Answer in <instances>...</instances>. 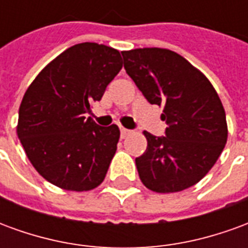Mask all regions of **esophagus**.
<instances>
[{
	"mask_svg": "<svg viewBox=\"0 0 248 248\" xmlns=\"http://www.w3.org/2000/svg\"><path fill=\"white\" fill-rule=\"evenodd\" d=\"M119 130H121V138H124V137H127V135L131 133V130L126 129V127H122V126L119 127Z\"/></svg>",
	"mask_w": 248,
	"mask_h": 248,
	"instance_id": "1",
	"label": "esophagus"
}]
</instances>
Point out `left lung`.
I'll list each match as a JSON object with an SVG mask.
<instances>
[{"instance_id": "left-lung-1", "label": "left lung", "mask_w": 248, "mask_h": 248, "mask_svg": "<svg viewBox=\"0 0 248 248\" xmlns=\"http://www.w3.org/2000/svg\"><path fill=\"white\" fill-rule=\"evenodd\" d=\"M124 70L151 105L163 108L165 137L143 131L147 149L135 165L142 183L155 192L194 186L218 161L227 122L218 93L202 71L175 51L143 47L122 51Z\"/></svg>"}]
</instances>
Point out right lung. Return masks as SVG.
<instances>
[{
    "mask_svg": "<svg viewBox=\"0 0 248 248\" xmlns=\"http://www.w3.org/2000/svg\"><path fill=\"white\" fill-rule=\"evenodd\" d=\"M121 60L110 46L78 44L47 63L25 93L17 135L30 163L54 186L89 191L106 177L118 126L101 127L85 114L122 69Z\"/></svg>",
    "mask_w": 248,
    "mask_h": 248,
    "instance_id": "1",
    "label": "right lung"
}]
</instances>
